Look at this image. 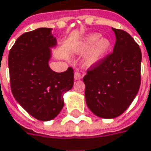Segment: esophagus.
Wrapping results in <instances>:
<instances>
[{
	"mask_svg": "<svg viewBox=\"0 0 151 151\" xmlns=\"http://www.w3.org/2000/svg\"><path fill=\"white\" fill-rule=\"evenodd\" d=\"M80 78H82V74L80 73H78V72H75V73H74V79L75 80H78Z\"/></svg>",
	"mask_w": 151,
	"mask_h": 151,
	"instance_id": "34e87169",
	"label": "esophagus"
}]
</instances>
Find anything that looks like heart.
Instances as JSON below:
<instances>
[{
	"label": "heart",
	"mask_w": 151,
	"mask_h": 151,
	"mask_svg": "<svg viewBox=\"0 0 151 151\" xmlns=\"http://www.w3.org/2000/svg\"><path fill=\"white\" fill-rule=\"evenodd\" d=\"M112 42L99 33H91L85 36L79 42L78 51L80 55H86L85 65L91 67L101 63L110 52Z\"/></svg>",
	"instance_id": "1"
}]
</instances>
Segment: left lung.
Returning a JSON list of instances; mask_svg holds the SVG:
<instances>
[{
    "mask_svg": "<svg viewBox=\"0 0 151 151\" xmlns=\"http://www.w3.org/2000/svg\"><path fill=\"white\" fill-rule=\"evenodd\" d=\"M116 42L113 53L83 78L90 110L103 119L118 117L127 109L140 87L142 54L127 32L112 28Z\"/></svg>",
    "mask_w": 151,
    "mask_h": 151,
    "instance_id": "8db88e82",
    "label": "left lung"
}]
</instances>
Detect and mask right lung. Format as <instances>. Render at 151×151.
I'll return each instance as SVG.
<instances>
[{
  "label": "right lung",
  "instance_id": "right-lung-1",
  "mask_svg": "<svg viewBox=\"0 0 151 151\" xmlns=\"http://www.w3.org/2000/svg\"><path fill=\"white\" fill-rule=\"evenodd\" d=\"M57 45L51 28L21 35L8 55L11 90L15 100L42 121L55 119L64 107V94L73 86V70L56 73L49 67L52 49Z\"/></svg>",
  "mask_w": 151,
  "mask_h": 151
}]
</instances>
